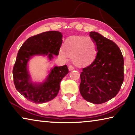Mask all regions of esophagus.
I'll return each mask as SVG.
<instances>
[{
  "instance_id": "1",
  "label": "esophagus",
  "mask_w": 135,
  "mask_h": 135,
  "mask_svg": "<svg viewBox=\"0 0 135 135\" xmlns=\"http://www.w3.org/2000/svg\"><path fill=\"white\" fill-rule=\"evenodd\" d=\"M74 67L72 65H70L69 67H68V70H69L70 71H71V70H74Z\"/></svg>"
}]
</instances>
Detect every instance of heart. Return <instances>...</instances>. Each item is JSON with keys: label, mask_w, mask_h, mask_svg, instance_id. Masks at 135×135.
<instances>
[{"label": "heart", "mask_w": 135, "mask_h": 135, "mask_svg": "<svg viewBox=\"0 0 135 135\" xmlns=\"http://www.w3.org/2000/svg\"><path fill=\"white\" fill-rule=\"evenodd\" d=\"M63 50L59 52L61 58L67 59L70 57L79 67L92 62L97 54L96 45L92 38L82 36L68 38L64 43Z\"/></svg>", "instance_id": "1"}]
</instances>
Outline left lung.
<instances>
[{"mask_svg": "<svg viewBox=\"0 0 135 135\" xmlns=\"http://www.w3.org/2000/svg\"><path fill=\"white\" fill-rule=\"evenodd\" d=\"M95 43V60L83 68L80 92L84 99L95 104L104 103L117 95L124 80V59L118 46L98 33L90 32Z\"/></svg>", "mask_w": 135, "mask_h": 135, "instance_id": "1", "label": "left lung"}]
</instances>
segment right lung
Segmentation results:
<instances>
[{
  "label": "right lung",
  "mask_w": 135,
  "mask_h": 135,
  "mask_svg": "<svg viewBox=\"0 0 135 135\" xmlns=\"http://www.w3.org/2000/svg\"><path fill=\"white\" fill-rule=\"evenodd\" d=\"M62 37L59 31L43 32L29 37L19 49L12 71L13 82L17 90L30 101L45 103L58 95L61 81L69 72L67 66L55 67L45 82L35 84L30 80L27 63L36 55H48L50 60L53 55H58L62 43Z\"/></svg>",
  "instance_id": "right-lung-1"
}]
</instances>
